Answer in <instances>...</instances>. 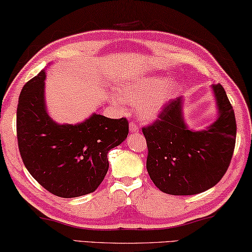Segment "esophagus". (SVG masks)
Instances as JSON below:
<instances>
[{
	"label": "esophagus",
	"instance_id": "obj_1",
	"mask_svg": "<svg viewBox=\"0 0 252 252\" xmlns=\"http://www.w3.org/2000/svg\"><path fill=\"white\" fill-rule=\"evenodd\" d=\"M129 131L131 133H138L139 132V126L136 125V123L130 122L129 125Z\"/></svg>",
	"mask_w": 252,
	"mask_h": 252
}]
</instances>
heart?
Returning a JSON list of instances; mask_svg holds the SVG:
<instances>
[{"mask_svg": "<svg viewBox=\"0 0 252 252\" xmlns=\"http://www.w3.org/2000/svg\"><path fill=\"white\" fill-rule=\"evenodd\" d=\"M176 90L178 84L168 82L166 77H147L121 82L115 89L119 98L111 97V102L118 107L122 106V100L131 106H138L139 116L150 121L159 115Z\"/></svg>", "mask_w": 252, "mask_h": 252, "instance_id": "heart-1", "label": "heart"}]
</instances>
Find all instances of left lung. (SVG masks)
I'll return each mask as SVG.
<instances>
[{
  "instance_id": "left-lung-1",
  "label": "left lung",
  "mask_w": 252,
  "mask_h": 252,
  "mask_svg": "<svg viewBox=\"0 0 252 252\" xmlns=\"http://www.w3.org/2000/svg\"><path fill=\"white\" fill-rule=\"evenodd\" d=\"M217 116L192 130L183 116V97L171 100L154 125L142 129L147 141L148 174L160 191L190 196L210 189L223 178L235 146L234 111L222 85L212 86Z\"/></svg>"
}]
</instances>
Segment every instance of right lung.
<instances>
[{
    "instance_id": "obj_1",
    "label": "right lung",
    "mask_w": 252,
    "mask_h": 252,
    "mask_svg": "<svg viewBox=\"0 0 252 252\" xmlns=\"http://www.w3.org/2000/svg\"><path fill=\"white\" fill-rule=\"evenodd\" d=\"M46 69L22 88L17 108L19 152L33 179L51 193L76 198L94 192L108 170L107 154L129 133L126 119L93 113L77 125H60L47 113Z\"/></svg>"
}]
</instances>
